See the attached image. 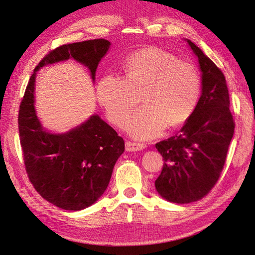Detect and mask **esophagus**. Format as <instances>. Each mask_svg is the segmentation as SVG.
Segmentation results:
<instances>
[{
  "label": "esophagus",
  "mask_w": 255,
  "mask_h": 255,
  "mask_svg": "<svg viewBox=\"0 0 255 255\" xmlns=\"http://www.w3.org/2000/svg\"><path fill=\"white\" fill-rule=\"evenodd\" d=\"M145 148L144 143H139V142H132V141H127L126 142V151H141Z\"/></svg>",
  "instance_id": "esophagus-1"
}]
</instances>
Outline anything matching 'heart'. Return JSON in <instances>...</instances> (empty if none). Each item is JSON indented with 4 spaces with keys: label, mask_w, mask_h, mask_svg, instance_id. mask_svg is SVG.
<instances>
[{
    "label": "heart",
    "mask_w": 255,
    "mask_h": 255,
    "mask_svg": "<svg viewBox=\"0 0 255 255\" xmlns=\"http://www.w3.org/2000/svg\"><path fill=\"white\" fill-rule=\"evenodd\" d=\"M123 69L124 78L107 73L97 82L95 92L108 119L117 126L126 123L141 95L144 106L127 125L132 137H156L167 125L181 126L193 115L200 96V77L191 63L148 47L128 56Z\"/></svg>",
    "instance_id": "heart-1"
}]
</instances>
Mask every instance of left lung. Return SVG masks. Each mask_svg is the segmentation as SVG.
I'll list each match as a JSON object with an SVG mask.
<instances>
[{
  "label": "left lung",
  "mask_w": 255,
  "mask_h": 255,
  "mask_svg": "<svg viewBox=\"0 0 255 255\" xmlns=\"http://www.w3.org/2000/svg\"><path fill=\"white\" fill-rule=\"evenodd\" d=\"M202 72V94L180 133L155 144L163 156L154 182L161 197L176 204L202 199L217 183L235 132L226 79L220 69L191 40Z\"/></svg>",
  "instance_id": "obj_1"
}]
</instances>
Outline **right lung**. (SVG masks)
Instances as JSON below:
<instances>
[{"label":"right lung","instance_id":"add662e5","mask_svg":"<svg viewBox=\"0 0 255 255\" xmlns=\"http://www.w3.org/2000/svg\"><path fill=\"white\" fill-rule=\"evenodd\" d=\"M110 48L106 39L56 48L35 68L19 106L18 130L27 174L42 198L64 210L90 207L104 194L125 141L97 114L67 132L47 130L35 110L37 71L74 59L89 69L95 82L96 69Z\"/></svg>","mask_w":255,"mask_h":255}]
</instances>
